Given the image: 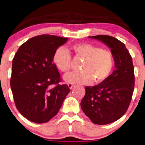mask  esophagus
Here are the masks:
<instances>
[{"instance_id":"obj_1","label":"esophagus","mask_w":145,"mask_h":145,"mask_svg":"<svg viewBox=\"0 0 145 145\" xmlns=\"http://www.w3.org/2000/svg\"><path fill=\"white\" fill-rule=\"evenodd\" d=\"M67 86H68L69 89H72V88L75 86V84H72V83H68V84H67Z\"/></svg>"}]
</instances>
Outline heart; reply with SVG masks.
Wrapping results in <instances>:
<instances>
[{"label": "heart", "instance_id": "obj_1", "mask_svg": "<svg viewBox=\"0 0 145 145\" xmlns=\"http://www.w3.org/2000/svg\"><path fill=\"white\" fill-rule=\"evenodd\" d=\"M69 50L77 57L84 59L80 72L69 73L64 77L68 83L89 84L94 81L99 84L110 76L114 65V59L110 51L100 49L91 44L78 43L71 45ZM53 61L58 70L67 73L71 68V56L63 47L55 51Z\"/></svg>", "mask_w": 145, "mask_h": 145}]
</instances>
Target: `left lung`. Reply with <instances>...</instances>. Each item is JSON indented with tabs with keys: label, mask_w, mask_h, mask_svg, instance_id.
<instances>
[{
	"label": "left lung",
	"mask_w": 145,
	"mask_h": 145,
	"mask_svg": "<svg viewBox=\"0 0 145 145\" xmlns=\"http://www.w3.org/2000/svg\"><path fill=\"white\" fill-rule=\"evenodd\" d=\"M111 49L115 69L105 81L92 87H86L81 108L93 123L107 124L116 121L127 110L135 88L132 57L125 45L108 35L89 36Z\"/></svg>",
	"instance_id": "1"
}]
</instances>
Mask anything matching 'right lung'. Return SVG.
<instances>
[{"label":"right lung","mask_w":145,"mask_h":145,"mask_svg":"<svg viewBox=\"0 0 145 145\" xmlns=\"http://www.w3.org/2000/svg\"><path fill=\"white\" fill-rule=\"evenodd\" d=\"M67 39L49 35L34 37L14 55L10 88L16 108L30 121L50 120L70 91L66 84H59L61 79L53 61L55 51Z\"/></svg>","instance_id":"1"}]
</instances>
